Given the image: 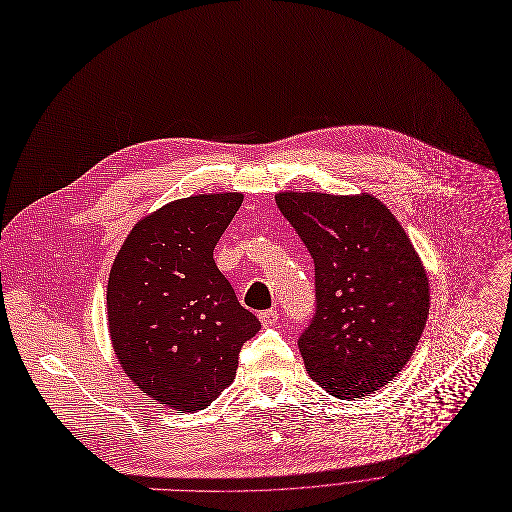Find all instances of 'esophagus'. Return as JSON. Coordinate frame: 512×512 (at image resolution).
I'll return each mask as SVG.
<instances>
[{
	"mask_svg": "<svg viewBox=\"0 0 512 512\" xmlns=\"http://www.w3.org/2000/svg\"><path fill=\"white\" fill-rule=\"evenodd\" d=\"M259 320L263 327H273V324H277V320H280V312H277L275 308L263 310V312H259Z\"/></svg>",
	"mask_w": 512,
	"mask_h": 512,
	"instance_id": "34e87169",
	"label": "esophagus"
}]
</instances>
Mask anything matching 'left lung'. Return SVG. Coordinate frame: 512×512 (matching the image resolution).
<instances>
[{"label":"left lung","mask_w":512,"mask_h":512,"mask_svg":"<svg viewBox=\"0 0 512 512\" xmlns=\"http://www.w3.org/2000/svg\"><path fill=\"white\" fill-rule=\"evenodd\" d=\"M314 261L316 308L298 339L308 376L337 398L390 384L429 316V280L404 228L374 196H275Z\"/></svg>","instance_id":"1"}]
</instances>
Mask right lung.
Returning a JSON list of instances; mask_svg holds the SVG:
<instances>
[{
	"instance_id": "right-lung-1",
	"label": "right lung",
	"mask_w": 512,
	"mask_h": 512,
	"mask_svg": "<svg viewBox=\"0 0 512 512\" xmlns=\"http://www.w3.org/2000/svg\"><path fill=\"white\" fill-rule=\"evenodd\" d=\"M241 204V194H202L163 206L132 228L110 271L108 324L124 374L183 412L230 386L261 329L214 263Z\"/></svg>"
}]
</instances>
